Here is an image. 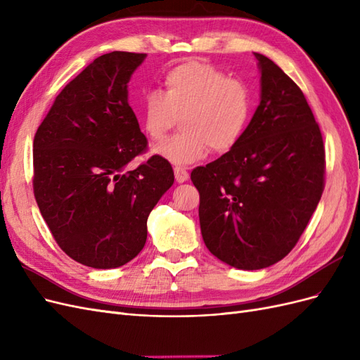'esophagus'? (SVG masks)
Segmentation results:
<instances>
[{"instance_id":"esophagus-1","label":"esophagus","mask_w":360,"mask_h":360,"mask_svg":"<svg viewBox=\"0 0 360 360\" xmlns=\"http://www.w3.org/2000/svg\"><path fill=\"white\" fill-rule=\"evenodd\" d=\"M174 176H176V180L179 183H184L189 179V172L186 171V168L177 165V167H174Z\"/></svg>"}]
</instances>
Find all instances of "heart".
<instances>
[{"label": "heart", "mask_w": 360, "mask_h": 360, "mask_svg": "<svg viewBox=\"0 0 360 360\" xmlns=\"http://www.w3.org/2000/svg\"><path fill=\"white\" fill-rule=\"evenodd\" d=\"M163 91L151 90L138 106L146 135L159 143L176 126L183 130L156 147L172 163L197 162L209 148L214 153L233 150L245 135L254 97L249 86L224 70L201 61H186L163 75Z\"/></svg>", "instance_id": "heart-1"}]
</instances>
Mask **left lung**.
<instances>
[{
    "mask_svg": "<svg viewBox=\"0 0 360 360\" xmlns=\"http://www.w3.org/2000/svg\"><path fill=\"white\" fill-rule=\"evenodd\" d=\"M255 57L261 102L240 143L191 172L205 246L242 270L290 254L317 209L326 174L321 130L307 97L270 58Z\"/></svg>",
    "mask_w": 360,
    "mask_h": 360,
    "instance_id": "8db88e82",
    "label": "left lung"
}]
</instances>
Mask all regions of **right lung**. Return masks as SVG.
<instances>
[{"instance_id":"1","label":"right lung","mask_w":360,"mask_h":360,"mask_svg":"<svg viewBox=\"0 0 360 360\" xmlns=\"http://www.w3.org/2000/svg\"><path fill=\"white\" fill-rule=\"evenodd\" d=\"M147 53L114 51L89 64L56 97L32 143V191L57 245L94 269L120 267L147 240V219L174 183L171 163L148 150L127 102Z\"/></svg>"}]
</instances>
